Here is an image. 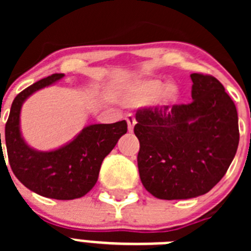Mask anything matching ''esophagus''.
Masks as SVG:
<instances>
[{"label":"esophagus","instance_id":"obj_1","mask_svg":"<svg viewBox=\"0 0 251 251\" xmlns=\"http://www.w3.org/2000/svg\"><path fill=\"white\" fill-rule=\"evenodd\" d=\"M127 123H128V130H129V132H133V128H134V126H136V118H134V117H133V115H127Z\"/></svg>","mask_w":251,"mask_h":251}]
</instances>
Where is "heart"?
Wrapping results in <instances>:
<instances>
[{
    "label": "heart",
    "instance_id": "heart-1",
    "mask_svg": "<svg viewBox=\"0 0 251 251\" xmlns=\"http://www.w3.org/2000/svg\"><path fill=\"white\" fill-rule=\"evenodd\" d=\"M159 95L165 101H175L178 98L179 89L175 84H167L165 86L163 81L151 79L137 84L129 99L134 103H150Z\"/></svg>",
    "mask_w": 251,
    "mask_h": 251
}]
</instances>
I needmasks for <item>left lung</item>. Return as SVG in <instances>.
I'll return each mask as SVG.
<instances>
[{"label":"left lung","mask_w":251,"mask_h":251,"mask_svg":"<svg viewBox=\"0 0 251 251\" xmlns=\"http://www.w3.org/2000/svg\"><path fill=\"white\" fill-rule=\"evenodd\" d=\"M191 103L136 113L139 177L161 200L205 195L223 178L238 150V112L223 84L200 73L191 74Z\"/></svg>","instance_id":"1"}]
</instances>
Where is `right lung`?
<instances>
[{
    "label": "right lung",
    "instance_id": "obj_1",
    "mask_svg": "<svg viewBox=\"0 0 251 251\" xmlns=\"http://www.w3.org/2000/svg\"><path fill=\"white\" fill-rule=\"evenodd\" d=\"M63 76L64 74H52L17 94L4 128V141L11 170L22 185L49 199L74 200L94 187L103 159L127 133V122L88 126L72 142L54 151L43 152L31 148L20 130L22 104L31 94ZM0 146V156H3L2 143Z\"/></svg>",
    "mask_w": 251,
    "mask_h": 251
}]
</instances>
